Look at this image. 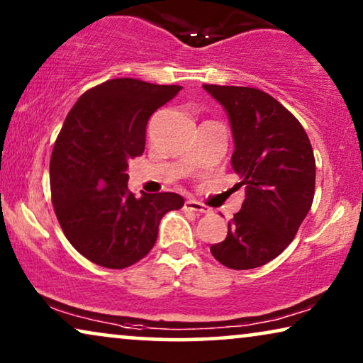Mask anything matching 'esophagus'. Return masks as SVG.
Instances as JSON below:
<instances>
[{
	"label": "esophagus",
	"mask_w": 363,
	"mask_h": 363,
	"mask_svg": "<svg viewBox=\"0 0 363 363\" xmlns=\"http://www.w3.org/2000/svg\"><path fill=\"white\" fill-rule=\"evenodd\" d=\"M185 210H190V211H196V213H210L211 210L205 205H201L200 201L196 200H186L185 201Z\"/></svg>",
	"instance_id": "1"
}]
</instances>
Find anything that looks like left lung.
I'll return each mask as SVG.
<instances>
[{
	"label": "left lung",
	"mask_w": 363,
	"mask_h": 363,
	"mask_svg": "<svg viewBox=\"0 0 363 363\" xmlns=\"http://www.w3.org/2000/svg\"><path fill=\"white\" fill-rule=\"evenodd\" d=\"M230 118L231 167L246 186L241 210L211 255L231 269H252L294 240L314 200L315 160L299 121L269 94L252 87L203 86Z\"/></svg>",
	"instance_id": "1"
}]
</instances>
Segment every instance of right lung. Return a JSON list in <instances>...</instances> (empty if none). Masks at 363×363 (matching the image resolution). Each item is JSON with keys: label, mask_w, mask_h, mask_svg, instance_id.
I'll use <instances>...</instances> for the list:
<instances>
[{"label": "right lung", "mask_w": 363, "mask_h": 363, "mask_svg": "<svg viewBox=\"0 0 363 363\" xmlns=\"http://www.w3.org/2000/svg\"><path fill=\"white\" fill-rule=\"evenodd\" d=\"M180 86L112 79L89 89L67 113L54 143L52 205L69 242L89 261L123 269L148 255L163 215L183 196L128 191V160L145 150L148 118Z\"/></svg>", "instance_id": "add662e5"}]
</instances>
